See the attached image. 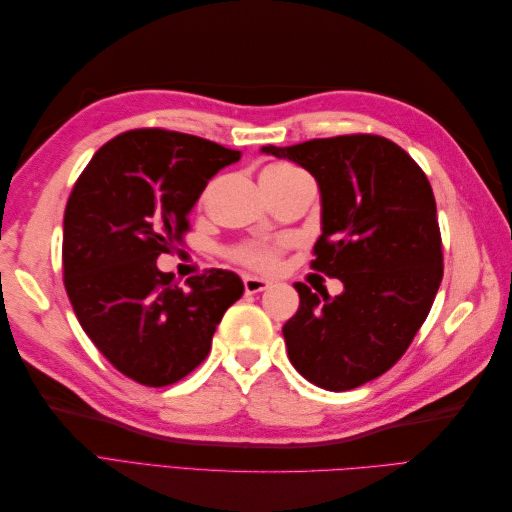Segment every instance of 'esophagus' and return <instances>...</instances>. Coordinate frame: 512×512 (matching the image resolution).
<instances>
[{"mask_svg":"<svg viewBox=\"0 0 512 512\" xmlns=\"http://www.w3.org/2000/svg\"><path fill=\"white\" fill-rule=\"evenodd\" d=\"M243 288L247 294H256L271 288V282L265 280V277H256V275H245L243 277Z\"/></svg>","mask_w":512,"mask_h":512,"instance_id":"esophagus-1","label":"esophagus"}]
</instances>
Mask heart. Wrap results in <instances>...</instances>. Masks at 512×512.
<instances>
[{"instance_id": "obj_1", "label": "heart", "mask_w": 512, "mask_h": 512, "mask_svg": "<svg viewBox=\"0 0 512 512\" xmlns=\"http://www.w3.org/2000/svg\"><path fill=\"white\" fill-rule=\"evenodd\" d=\"M267 175H290L297 173V168L290 164H275L265 170ZM284 241H247L239 247L232 250V258L243 262V265L260 269V271H271L277 267L280 262L282 250H284Z\"/></svg>"}]
</instances>
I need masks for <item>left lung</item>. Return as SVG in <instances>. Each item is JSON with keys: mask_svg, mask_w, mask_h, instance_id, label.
I'll return each mask as SVG.
<instances>
[{"mask_svg": "<svg viewBox=\"0 0 512 512\" xmlns=\"http://www.w3.org/2000/svg\"><path fill=\"white\" fill-rule=\"evenodd\" d=\"M260 151L316 179L322 235L312 267L344 284L337 297L294 284L288 359L320 389H356L399 361L436 299L442 241L431 185L404 149L374 134Z\"/></svg>", "mask_w": 512, "mask_h": 512, "instance_id": "1", "label": "left lung"}]
</instances>
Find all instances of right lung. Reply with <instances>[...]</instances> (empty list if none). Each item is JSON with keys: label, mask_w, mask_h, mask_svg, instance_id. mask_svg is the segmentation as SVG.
<instances>
[{"label": "right lung", "mask_w": 512, "mask_h": 512, "mask_svg": "<svg viewBox=\"0 0 512 512\" xmlns=\"http://www.w3.org/2000/svg\"><path fill=\"white\" fill-rule=\"evenodd\" d=\"M241 151L160 128L130 130L96 151L64 213V280L74 314L121 374L166 386L205 361L226 309L241 299L232 271L179 286L158 269L218 170Z\"/></svg>", "instance_id": "obj_1"}]
</instances>
